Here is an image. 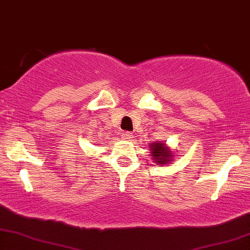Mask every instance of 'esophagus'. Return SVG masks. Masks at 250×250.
<instances>
[{"instance_id":"34e87169","label":"esophagus","mask_w":250,"mask_h":250,"mask_svg":"<svg viewBox=\"0 0 250 250\" xmlns=\"http://www.w3.org/2000/svg\"><path fill=\"white\" fill-rule=\"evenodd\" d=\"M133 136H134V135L131 134L130 131H125V133H122V139L123 140H128V141H129V140L133 139Z\"/></svg>"}]
</instances>
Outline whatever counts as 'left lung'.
<instances>
[{"mask_svg": "<svg viewBox=\"0 0 250 250\" xmlns=\"http://www.w3.org/2000/svg\"><path fill=\"white\" fill-rule=\"evenodd\" d=\"M149 153L153 157V161L156 166H167L174 161V153L170 148L166 145V142L155 141L148 145Z\"/></svg>", "mask_w": 250, "mask_h": 250, "instance_id": "left-lung-1", "label": "left lung"}]
</instances>
